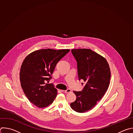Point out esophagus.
<instances>
[{"mask_svg":"<svg viewBox=\"0 0 133 133\" xmlns=\"http://www.w3.org/2000/svg\"><path fill=\"white\" fill-rule=\"evenodd\" d=\"M62 91L64 93H69V92H71V90L69 89H68L66 90H62Z\"/></svg>","mask_w":133,"mask_h":133,"instance_id":"obj_1","label":"esophagus"}]
</instances>
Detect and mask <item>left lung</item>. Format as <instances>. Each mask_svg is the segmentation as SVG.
I'll return each mask as SVG.
<instances>
[{
  "instance_id": "8db88e82",
  "label": "left lung",
  "mask_w": 133,
  "mask_h": 133,
  "mask_svg": "<svg viewBox=\"0 0 133 133\" xmlns=\"http://www.w3.org/2000/svg\"><path fill=\"white\" fill-rule=\"evenodd\" d=\"M71 52L77 62L79 80L86 83L81 91H74L76 100L70 107L77 112L84 113L92 109L107 91L110 69L107 60L91 50L73 49Z\"/></svg>"
}]
</instances>
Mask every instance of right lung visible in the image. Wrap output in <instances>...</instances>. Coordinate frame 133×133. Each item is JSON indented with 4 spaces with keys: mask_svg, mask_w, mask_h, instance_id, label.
Here are the masks:
<instances>
[{
    "mask_svg": "<svg viewBox=\"0 0 133 133\" xmlns=\"http://www.w3.org/2000/svg\"><path fill=\"white\" fill-rule=\"evenodd\" d=\"M69 50L42 49L28 55L23 61L20 71L21 85L26 97L38 108L51 104L57 95L53 83H47L57 63Z\"/></svg>",
    "mask_w": 133,
    "mask_h": 133,
    "instance_id": "obj_1",
    "label": "right lung"
}]
</instances>
